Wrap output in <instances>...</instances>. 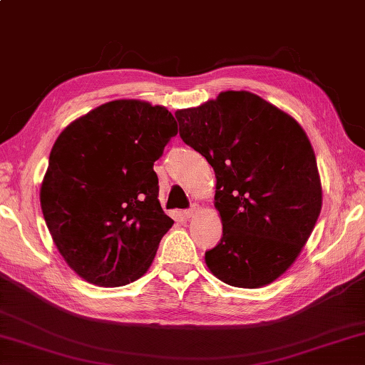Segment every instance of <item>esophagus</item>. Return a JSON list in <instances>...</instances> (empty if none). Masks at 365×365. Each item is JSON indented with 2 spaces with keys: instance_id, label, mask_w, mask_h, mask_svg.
Here are the masks:
<instances>
[{
  "instance_id": "obj_1",
  "label": "esophagus",
  "mask_w": 365,
  "mask_h": 365,
  "mask_svg": "<svg viewBox=\"0 0 365 365\" xmlns=\"http://www.w3.org/2000/svg\"><path fill=\"white\" fill-rule=\"evenodd\" d=\"M200 211H202V206H200V205H197V203H194V205L190 206L189 210H185V211H184V216H185V217H189V219H190V217H195Z\"/></svg>"
}]
</instances>
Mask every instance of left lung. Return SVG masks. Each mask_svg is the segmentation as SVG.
<instances>
[{"mask_svg": "<svg viewBox=\"0 0 365 365\" xmlns=\"http://www.w3.org/2000/svg\"><path fill=\"white\" fill-rule=\"evenodd\" d=\"M180 136L215 170L222 238L205 252L222 283L256 289L287 272L318 221L321 178L305 130L259 95L227 91L178 109Z\"/></svg>", "mask_w": 365, "mask_h": 365, "instance_id": "obj_1", "label": "left lung"}]
</instances>
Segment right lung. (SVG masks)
<instances>
[{"label": "right lung", "instance_id": "add662e5", "mask_svg": "<svg viewBox=\"0 0 365 365\" xmlns=\"http://www.w3.org/2000/svg\"><path fill=\"white\" fill-rule=\"evenodd\" d=\"M176 133L165 106L114 100L73 120L53 143L41 210L61 257L88 283L119 287L149 270L173 225L153 167Z\"/></svg>", "mask_w": 365, "mask_h": 365}]
</instances>
